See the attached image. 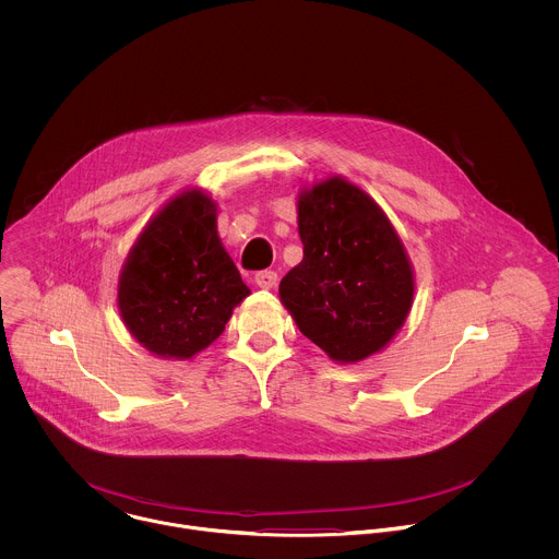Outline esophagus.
<instances>
[{"label":"esophagus","instance_id":"1","mask_svg":"<svg viewBox=\"0 0 559 559\" xmlns=\"http://www.w3.org/2000/svg\"><path fill=\"white\" fill-rule=\"evenodd\" d=\"M253 282L260 286V288H273L277 284V273L275 271H258Z\"/></svg>","mask_w":559,"mask_h":559}]
</instances>
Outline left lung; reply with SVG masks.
Listing matches in <instances>:
<instances>
[{
    "label": "left lung",
    "instance_id": "8db88e82",
    "mask_svg": "<svg viewBox=\"0 0 559 559\" xmlns=\"http://www.w3.org/2000/svg\"><path fill=\"white\" fill-rule=\"evenodd\" d=\"M297 211L304 260L280 282V299L333 361H361L408 317L406 251L379 204L340 176L301 191Z\"/></svg>",
    "mask_w": 559,
    "mask_h": 559
}]
</instances>
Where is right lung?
<instances>
[{"label": "right lung", "instance_id": "1", "mask_svg": "<svg viewBox=\"0 0 559 559\" xmlns=\"http://www.w3.org/2000/svg\"><path fill=\"white\" fill-rule=\"evenodd\" d=\"M247 295L217 235L215 202L191 189L169 200L129 251L118 308L144 348L191 359L224 333Z\"/></svg>", "mask_w": 559, "mask_h": 559}]
</instances>
